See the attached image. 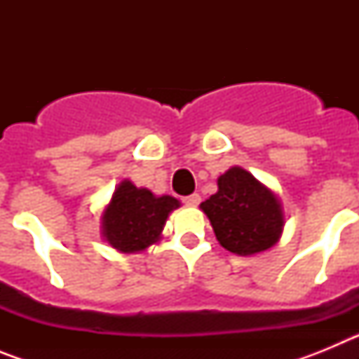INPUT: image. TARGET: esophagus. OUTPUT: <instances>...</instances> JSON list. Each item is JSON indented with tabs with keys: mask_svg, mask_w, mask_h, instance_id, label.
<instances>
[{
	"mask_svg": "<svg viewBox=\"0 0 359 359\" xmlns=\"http://www.w3.org/2000/svg\"><path fill=\"white\" fill-rule=\"evenodd\" d=\"M199 201H201V196L199 194H190L187 198H183V203L189 205V207H196V205H199Z\"/></svg>",
	"mask_w": 359,
	"mask_h": 359,
	"instance_id": "obj_1",
	"label": "esophagus"
}]
</instances>
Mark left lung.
<instances>
[{"mask_svg": "<svg viewBox=\"0 0 359 359\" xmlns=\"http://www.w3.org/2000/svg\"><path fill=\"white\" fill-rule=\"evenodd\" d=\"M219 244L237 255H255L280 241L286 217L273 190L243 167L217 177V192L199 205Z\"/></svg>", "mask_w": 359, "mask_h": 359, "instance_id": "left-lung-1", "label": "left lung"}]
</instances>
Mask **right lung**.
<instances>
[{"label":"right lung","mask_w":359,"mask_h":359,"mask_svg":"<svg viewBox=\"0 0 359 359\" xmlns=\"http://www.w3.org/2000/svg\"><path fill=\"white\" fill-rule=\"evenodd\" d=\"M182 207L172 196H156L129 180L115 187L100 215L104 241L120 253H140L161 241L170 212Z\"/></svg>","instance_id":"obj_1"}]
</instances>
